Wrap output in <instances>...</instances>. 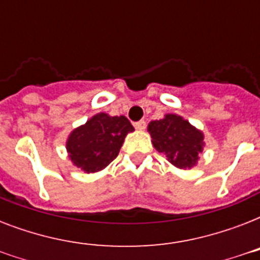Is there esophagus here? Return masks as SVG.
<instances>
[{
  "label": "esophagus",
  "mask_w": 260,
  "mask_h": 260,
  "mask_svg": "<svg viewBox=\"0 0 260 260\" xmlns=\"http://www.w3.org/2000/svg\"><path fill=\"white\" fill-rule=\"evenodd\" d=\"M146 121H144V120H140V121H138V122H135V128H136V129H139V131H143V129H146Z\"/></svg>",
  "instance_id": "1"
}]
</instances>
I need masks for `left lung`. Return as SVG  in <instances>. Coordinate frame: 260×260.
<instances>
[{"label": "left lung", "instance_id": "left-lung-1", "mask_svg": "<svg viewBox=\"0 0 260 260\" xmlns=\"http://www.w3.org/2000/svg\"><path fill=\"white\" fill-rule=\"evenodd\" d=\"M155 150L166 155L167 160L181 170H190L198 163L204 151V132L179 114L167 113L152 120L147 126Z\"/></svg>", "mask_w": 260, "mask_h": 260}]
</instances>
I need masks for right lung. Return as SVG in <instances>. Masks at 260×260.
<instances>
[{
  "instance_id": "right-lung-1",
  "label": "right lung",
  "mask_w": 260,
  "mask_h": 260,
  "mask_svg": "<svg viewBox=\"0 0 260 260\" xmlns=\"http://www.w3.org/2000/svg\"><path fill=\"white\" fill-rule=\"evenodd\" d=\"M134 131L125 116L100 112L71 131L66 140L69 158L87 174L104 170L116 159L126 135Z\"/></svg>"
}]
</instances>
